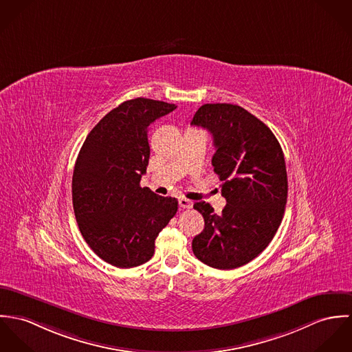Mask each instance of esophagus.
Returning <instances> with one entry per match:
<instances>
[{"mask_svg":"<svg viewBox=\"0 0 352 352\" xmlns=\"http://www.w3.org/2000/svg\"><path fill=\"white\" fill-rule=\"evenodd\" d=\"M179 206H181L182 209H190V208L193 206V202H192L190 199L182 197V198H179Z\"/></svg>","mask_w":352,"mask_h":352,"instance_id":"obj_1","label":"esophagus"}]
</instances>
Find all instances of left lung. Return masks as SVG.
I'll return each mask as SVG.
<instances>
[{"label":"left lung","instance_id":"obj_1","mask_svg":"<svg viewBox=\"0 0 352 352\" xmlns=\"http://www.w3.org/2000/svg\"><path fill=\"white\" fill-rule=\"evenodd\" d=\"M192 125L213 136L212 164L227 199L221 214L204 201L195 202L205 227L192 248L210 267L236 269L269 245L282 221L287 199L283 153L270 128L239 105L205 104Z\"/></svg>","mask_w":352,"mask_h":352}]
</instances>
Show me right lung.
Listing matches in <instances>:
<instances>
[{
  "label": "right lung",
  "instance_id": "add662e5",
  "mask_svg": "<svg viewBox=\"0 0 352 352\" xmlns=\"http://www.w3.org/2000/svg\"><path fill=\"white\" fill-rule=\"evenodd\" d=\"M177 107L150 98L120 104L90 131L73 174L79 231L107 263L131 269L148 262L155 239L178 210V201L140 186L150 146L148 126Z\"/></svg>",
  "mask_w": 352,
  "mask_h": 352
}]
</instances>
